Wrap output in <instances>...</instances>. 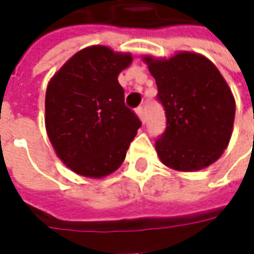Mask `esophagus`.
I'll return each mask as SVG.
<instances>
[{"mask_svg": "<svg viewBox=\"0 0 254 254\" xmlns=\"http://www.w3.org/2000/svg\"><path fill=\"white\" fill-rule=\"evenodd\" d=\"M135 113H137V116H138V119L141 120V123L145 122V116H144V109H142V107H138V109L135 110Z\"/></svg>", "mask_w": 254, "mask_h": 254, "instance_id": "esophagus-1", "label": "esophagus"}]
</instances>
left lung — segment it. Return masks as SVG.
<instances>
[{"mask_svg": "<svg viewBox=\"0 0 254 254\" xmlns=\"http://www.w3.org/2000/svg\"><path fill=\"white\" fill-rule=\"evenodd\" d=\"M158 87L167 128L155 151L168 168L195 172L228 148L236 104L218 67L203 55L182 51L171 58L142 56Z\"/></svg>", "mask_w": 254, "mask_h": 254, "instance_id": "obj_1", "label": "left lung"}]
</instances>
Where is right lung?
<instances>
[{
    "mask_svg": "<svg viewBox=\"0 0 254 254\" xmlns=\"http://www.w3.org/2000/svg\"><path fill=\"white\" fill-rule=\"evenodd\" d=\"M131 54L93 45L52 76L45 96V127L56 155L86 178H104L122 165L141 122L124 104L117 77Z\"/></svg>",
    "mask_w": 254,
    "mask_h": 254,
    "instance_id": "right-lung-1",
    "label": "right lung"
}]
</instances>
